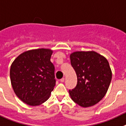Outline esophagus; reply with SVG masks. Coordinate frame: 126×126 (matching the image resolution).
<instances>
[{"instance_id": "34e87169", "label": "esophagus", "mask_w": 126, "mask_h": 126, "mask_svg": "<svg viewBox=\"0 0 126 126\" xmlns=\"http://www.w3.org/2000/svg\"><path fill=\"white\" fill-rule=\"evenodd\" d=\"M60 81L62 82H63L64 81V77H63V78H62V79H60Z\"/></svg>"}]
</instances>
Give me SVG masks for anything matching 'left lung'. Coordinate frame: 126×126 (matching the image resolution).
<instances>
[{"mask_svg":"<svg viewBox=\"0 0 126 126\" xmlns=\"http://www.w3.org/2000/svg\"><path fill=\"white\" fill-rule=\"evenodd\" d=\"M76 72L77 84L69 94L82 107H89L101 101L110 86L111 68L108 60L95 51H76L70 56Z\"/></svg>","mask_w":126,"mask_h":126,"instance_id":"8db88e82","label":"left lung"}]
</instances>
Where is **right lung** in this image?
<instances>
[{
	"instance_id": "add662e5",
	"label": "right lung",
	"mask_w": 126,
	"mask_h": 126,
	"mask_svg": "<svg viewBox=\"0 0 126 126\" xmlns=\"http://www.w3.org/2000/svg\"><path fill=\"white\" fill-rule=\"evenodd\" d=\"M53 51L37 49L25 51L14 60L10 79L14 92L28 105H40L49 98L56 85L54 66L50 61Z\"/></svg>"
}]
</instances>
